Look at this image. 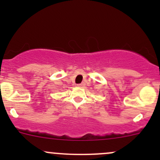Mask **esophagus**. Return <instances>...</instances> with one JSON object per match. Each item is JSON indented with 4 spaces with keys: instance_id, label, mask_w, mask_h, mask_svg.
<instances>
[{
    "instance_id": "esophagus-1",
    "label": "esophagus",
    "mask_w": 160,
    "mask_h": 160,
    "mask_svg": "<svg viewBox=\"0 0 160 160\" xmlns=\"http://www.w3.org/2000/svg\"><path fill=\"white\" fill-rule=\"evenodd\" d=\"M78 86H83V83H80V84H78Z\"/></svg>"
}]
</instances>
